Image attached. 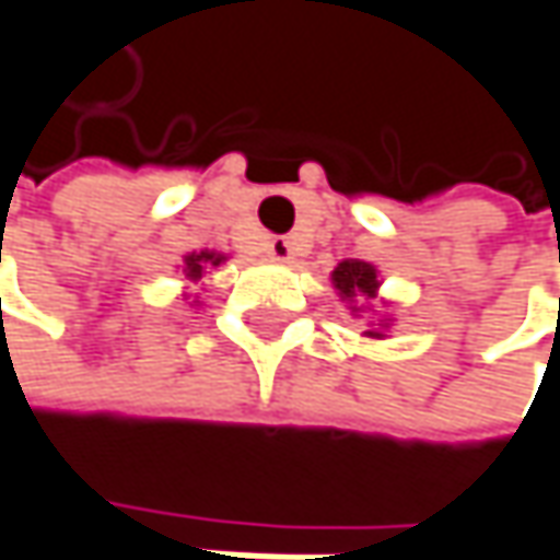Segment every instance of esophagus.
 <instances>
[{
  "label": "esophagus",
  "instance_id": "34e87169",
  "mask_svg": "<svg viewBox=\"0 0 560 560\" xmlns=\"http://www.w3.org/2000/svg\"><path fill=\"white\" fill-rule=\"evenodd\" d=\"M266 253H269L272 262H291V259H294V244H291L288 237H272Z\"/></svg>",
  "mask_w": 560,
  "mask_h": 560
}]
</instances>
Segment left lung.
Returning a JSON list of instances; mask_svg holds the SVG:
<instances>
[{"label": "left lung", "mask_w": 560, "mask_h": 560, "mask_svg": "<svg viewBox=\"0 0 560 560\" xmlns=\"http://www.w3.org/2000/svg\"><path fill=\"white\" fill-rule=\"evenodd\" d=\"M332 288L339 294V301L346 304L351 316H371L368 319V339H386V329L393 326V316L389 313H377V291H380V276L377 266L364 262V259H342L336 269H332ZM383 307H389L386 301H380Z\"/></svg>", "instance_id": "8db88e82"}]
</instances>
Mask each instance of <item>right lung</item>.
<instances>
[{
    "instance_id": "add662e5",
    "label": "right lung",
    "mask_w": 560,
    "mask_h": 560,
    "mask_svg": "<svg viewBox=\"0 0 560 560\" xmlns=\"http://www.w3.org/2000/svg\"><path fill=\"white\" fill-rule=\"evenodd\" d=\"M228 256L224 253H218V249H199V253H189V256H183V279L189 281V284H196V288H202L206 284V276L218 269L221 262H224ZM186 301H189V294H183ZM202 301L196 298L189 307H199Z\"/></svg>"
}]
</instances>
